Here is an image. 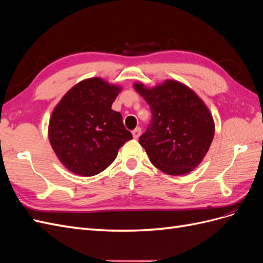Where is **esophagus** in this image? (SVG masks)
<instances>
[{
  "label": "esophagus",
  "instance_id": "1",
  "mask_svg": "<svg viewBox=\"0 0 263 263\" xmlns=\"http://www.w3.org/2000/svg\"><path fill=\"white\" fill-rule=\"evenodd\" d=\"M140 135H141V128H139V127H137L136 129L133 130V136L135 139H138L140 137Z\"/></svg>",
  "mask_w": 263,
  "mask_h": 263
}]
</instances>
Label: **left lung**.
I'll use <instances>...</instances> for the list:
<instances>
[{
	"label": "left lung",
	"instance_id": "1",
	"mask_svg": "<svg viewBox=\"0 0 263 263\" xmlns=\"http://www.w3.org/2000/svg\"><path fill=\"white\" fill-rule=\"evenodd\" d=\"M136 90L153 113V123L139 138L150 161L170 176L193 171L208 154L215 134V123L204 101L177 80L153 87L135 82Z\"/></svg>",
	"mask_w": 263,
	"mask_h": 263
}]
</instances>
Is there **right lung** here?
<instances>
[{
    "label": "right lung",
    "mask_w": 263,
    "mask_h": 263,
    "mask_svg": "<svg viewBox=\"0 0 263 263\" xmlns=\"http://www.w3.org/2000/svg\"><path fill=\"white\" fill-rule=\"evenodd\" d=\"M122 86L94 77L82 80L54 106L48 138L59 161L74 174L93 177L112 163L133 139L119 112L112 109Z\"/></svg>",
    "instance_id": "right-lung-1"
}]
</instances>
